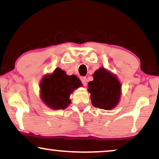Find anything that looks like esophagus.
Masks as SVG:
<instances>
[{"mask_svg":"<svg viewBox=\"0 0 159 159\" xmlns=\"http://www.w3.org/2000/svg\"><path fill=\"white\" fill-rule=\"evenodd\" d=\"M81 81L82 82V84H84V86H86V85H87V79H86V77H81Z\"/></svg>","mask_w":159,"mask_h":159,"instance_id":"esophagus-1","label":"esophagus"}]
</instances>
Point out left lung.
<instances>
[{
    "mask_svg": "<svg viewBox=\"0 0 159 159\" xmlns=\"http://www.w3.org/2000/svg\"><path fill=\"white\" fill-rule=\"evenodd\" d=\"M93 81L88 83L92 103L96 108L111 110L119 103L122 85L116 76L104 67L95 70Z\"/></svg>",
    "mask_w": 159,
    "mask_h": 159,
    "instance_id": "obj_1",
    "label": "left lung"
}]
</instances>
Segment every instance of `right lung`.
Here are the masks:
<instances>
[{
    "label": "right lung",
    "instance_id": "right-lung-1",
    "mask_svg": "<svg viewBox=\"0 0 159 159\" xmlns=\"http://www.w3.org/2000/svg\"><path fill=\"white\" fill-rule=\"evenodd\" d=\"M80 86L81 81L75 75H68L57 67L52 73L45 75L39 84L40 98L53 110L65 109L71 103L70 94Z\"/></svg>",
    "mask_w": 159,
    "mask_h": 159
}]
</instances>
